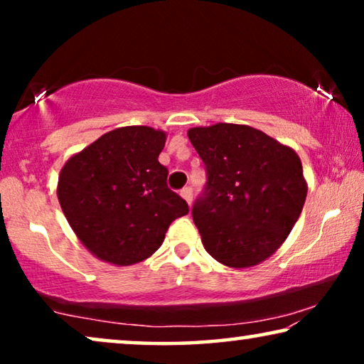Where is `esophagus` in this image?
Returning <instances> with one entry per match:
<instances>
[{"instance_id": "obj_1", "label": "esophagus", "mask_w": 364, "mask_h": 364, "mask_svg": "<svg viewBox=\"0 0 364 364\" xmlns=\"http://www.w3.org/2000/svg\"><path fill=\"white\" fill-rule=\"evenodd\" d=\"M181 196H182L183 200H186L188 205H191V203H192V188L191 187H183L181 191Z\"/></svg>"}]
</instances>
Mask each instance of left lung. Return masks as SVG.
<instances>
[{"instance_id": "1", "label": "left lung", "mask_w": 364, "mask_h": 364, "mask_svg": "<svg viewBox=\"0 0 364 364\" xmlns=\"http://www.w3.org/2000/svg\"><path fill=\"white\" fill-rule=\"evenodd\" d=\"M187 136L207 168L205 192L192 208L205 250L230 268L267 260L305 205L298 154L245 124L192 127Z\"/></svg>"}]
</instances>
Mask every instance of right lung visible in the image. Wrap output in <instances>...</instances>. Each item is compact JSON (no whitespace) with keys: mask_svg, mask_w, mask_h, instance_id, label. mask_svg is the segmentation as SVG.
I'll return each mask as SVG.
<instances>
[{"mask_svg":"<svg viewBox=\"0 0 364 364\" xmlns=\"http://www.w3.org/2000/svg\"><path fill=\"white\" fill-rule=\"evenodd\" d=\"M167 132L127 126L106 132L74 154L58 178V200L69 225L99 260L117 267L146 260L162 245L188 205L167 187L159 162Z\"/></svg>","mask_w":364,"mask_h":364,"instance_id":"right-lung-1","label":"right lung"}]
</instances>
